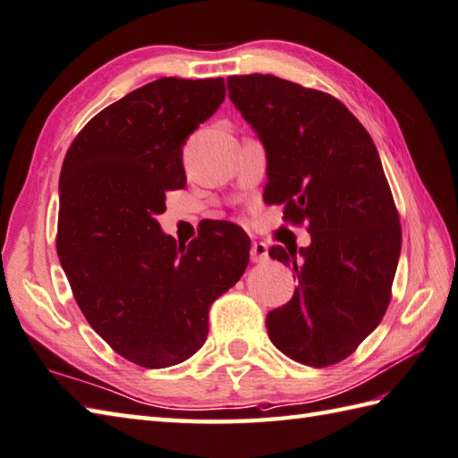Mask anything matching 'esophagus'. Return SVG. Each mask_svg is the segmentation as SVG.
Masks as SVG:
<instances>
[{"label": "esophagus", "mask_w": 458, "mask_h": 458, "mask_svg": "<svg viewBox=\"0 0 458 458\" xmlns=\"http://www.w3.org/2000/svg\"><path fill=\"white\" fill-rule=\"evenodd\" d=\"M250 258H252V262L256 264H262L267 259V246L264 242H254L252 248H250Z\"/></svg>", "instance_id": "obj_1"}]
</instances>
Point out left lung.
<instances>
[{
	"mask_svg": "<svg viewBox=\"0 0 458 458\" xmlns=\"http://www.w3.org/2000/svg\"><path fill=\"white\" fill-rule=\"evenodd\" d=\"M228 95L266 147L264 200L311 234L308 248H270L298 288L267 313V335L298 363L344 361L387 311L401 254L379 152L353 113L318 89L254 73L228 77Z\"/></svg>",
	"mask_w": 458,
	"mask_h": 458,
	"instance_id": "8db88e82",
	"label": "left lung"
}]
</instances>
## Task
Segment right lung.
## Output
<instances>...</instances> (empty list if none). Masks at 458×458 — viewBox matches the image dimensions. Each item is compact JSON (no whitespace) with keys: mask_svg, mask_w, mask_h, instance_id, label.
Listing matches in <instances>:
<instances>
[{"mask_svg":"<svg viewBox=\"0 0 458 458\" xmlns=\"http://www.w3.org/2000/svg\"><path fill=\"white\" fill-rule=\"evenodd\" d=\"M224 97L222 77L152 81L97 113L61 166L55 244L71 292L113 352L147 369L199 352L210 306L250 259L234 224L176 246L157 222L166 192L186 184L188 134Z\"/></svg>","mask_w":458,"mask_h":458,"instance_id":"right-lung-1","label":"right lung"}]
</instances>
